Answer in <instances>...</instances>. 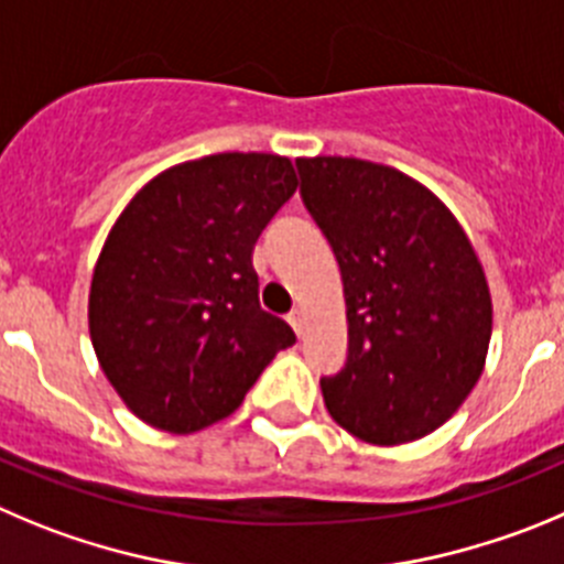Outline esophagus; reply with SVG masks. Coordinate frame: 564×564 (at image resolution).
<instances>
[{
  "label": "esophagus",
  "mask_w": 564,
  "mask_h": 564,
  "mask_svg": "<svg viewBox=\"0 0 564 564\" xmlns=\"http://www.w3.org/2000/svg\"><path fill=\"white\" fill-rule=\"evenodd\" d=\"M289 325L294 328V334L303 336V330H306V314L300 312V308H294V312H289Z\"/></svg>",
  "instance_id": "34e87169"
}]
</instances>
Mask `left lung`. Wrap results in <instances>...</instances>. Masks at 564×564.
Wrapping results in <instances>:
<instances>
[{"label":"left lung","instance_id":"1","mask_svg":"<svg viewBox=\"0 0 564 564\" xmlns=\"http://www.w3.org/2000/svg\"><path fill=\"white\" fill-rule=\"evenodd\" d=\"M300 194L339 261L347 359L319 381L330 417L403 445L462 406L487 359L492 300L470 239L434 192L361 158H297Z\"/></svg>","mask_w":564,"mask_h":564}]
</instances>
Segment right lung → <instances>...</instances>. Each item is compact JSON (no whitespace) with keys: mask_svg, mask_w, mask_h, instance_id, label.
Masks as SVG:
<instances>
[{"mask_svg":"<svg viewBox=\"0 0 564 564\" xmlns=\"http://www.w3.org/2000/svg\"><path fill=\"white\" fill-rule=\"evenodd\" d=\"M297 188L292 161L219 152L152 177L97 258L88 330L130 412L192 434L245 401L294 330L258 303L252 247Z\"/></svg>","mask_w":564,"mask_h":564,"instance_id":"obj_1","label":"right lung"}]
</instances>
